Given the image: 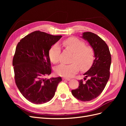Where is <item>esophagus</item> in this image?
<instances>
[{
  "label": "esophagus",
  "mask_w": 126,
  "mask_h": 126,
  "mask_svg": "<svg viewBox=\"0 0 126 126\" xmlns=\"http://www.w3.org/2000/svg\"><path fill=\"white\" fill-rule=\"evenodd\" d=\"M63 80H68V81H69L70 80V79H69V78H63Z\"/></svg>",
  "instance_id": "esophagus-1"
}]
</instances>
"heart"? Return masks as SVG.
<instances>
[{
	"label": "heart",
	"mask_w": 126,
	"mask_h": 126,
	"mask_svg": "<svg viewBox=\"0 0 126 126\" xmlns=\"http://www.w3.org/2000/svg\"><path fill=\"white\" fill-rule=\"evenodd\" d=\"M62 45L67 51L72 52L69 64H62L57 67L55 71L58 76L70 78L80 69L86 70L91 66L94 59V48L86 45L84 41L76 37H70L63 40ZM61 48L55 44L49 50V57L52 63H57L60 60Z\"/></svg>",
	"instance_id": "obj_1"
}]
</instances>
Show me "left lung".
<instances>
[{"mask_svg":"<svg viewBox=\"0 0 126 126\" xmlns=\"http://www.w3.org/2000/svg\"><path fill=\"white\" fill-rule=\"evenodd\" d=\"M82 38L89 42L94 48L95 59L90 69L85 73L86 80H79L78 88L71 90L78 100L88 101L97 98L104 90L110 77L111 57L108 45L96 34L91 32L83 33Z\"/></svg>","mask_w":126,"mask_h":126,"instance_id":"obj_1","label":"left lung"}]
</instances>
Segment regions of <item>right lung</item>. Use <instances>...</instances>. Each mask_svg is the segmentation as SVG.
Segmentation results:
<instances>
[{"label":"right lung","mask_w":126,"mask_h":126,"mask_svg":"<svg viewBox=\"0 0 126 126\" xmlns=\"http://www.w3.org/2000/svg\"><path fill=\"white\" fill-rule=\"evenodd\" d=\"M62 37L35 31L17 45L13 60L15 82L22 96L33 104L50 101L62 81L60 77L45 78L51 72L49 49Z\"/></svg>","instance_id":"1"}]
</instances>
